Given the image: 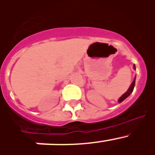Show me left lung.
I'll list each match as a JSON object with an SVG mask.
<instances>
[{"label": "left lung", "instance_id": "1", "mask_svg": "<svg viewBox=\"0 0 155 155\" xmlns=\"http://www.w3.org/2000/svg\"><path fill=\"white\" fill-rule=\"evenodd\" d=\"M134 69H136V68H135V65H134ZM135 80H136V77H135V78H134V81L131 83L129 89L127 91V92L124 93V94H123V95H122V96L120 97V98H119L118 102H120H120H123L124 100H125L126 98H127V97H128L129 95H130V94L131 93L133 92V91H134V86H135Z\"/></svg>", "mask_w": 155, "mask_h": 155}]
</instances>
